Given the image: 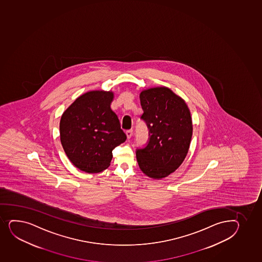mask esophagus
I'll list each match as a JSON object with an SVG mask.
<instances>
[{
	"label": "esophagus",
	"instance_id": "obj_1",
	"mask_svg": "<svg viewBox=\"0 0 262 262\" xmlns=\"http://www.w3.org/2000/svg\"><path fill=\"white\" fill-rule=\"evenodd\" d=\"M133 129H129V130H126V136L127 138H130L133 137Z\"/></svg>",
	"mask_w": 262,
	"mask_h": 262
}]
</instances>
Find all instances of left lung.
Instances as JSON below:
<instances>
[{"instance_id": "left-lung-1", "label": "left lung", "mask_w": 262, "mask_h": 262, "mask_svg": "<svg viewBox=\"0 0 262 262\" xmlns=\"http://www.w3.org/2000/svg\"><path fill=\"white\" fill-rule=\"evenodd\" d=\"M141 119L149 129V141L137 149L141 170L149 178H166L185 159L191 141L190 112L181 97L165 86L142 91Z\"/></svg>"}]
</instances>
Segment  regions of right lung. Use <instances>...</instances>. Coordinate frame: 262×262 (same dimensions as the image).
Masks as SVG:
<instances>
[{"label": "right lung", "mask_w": 262, "mask_h": 262, "mask_svg": "<svg viewBox=\"0 0 262 262\" xmlns=\"http://www.w3.org/2000/svg\"><path fill=\"white\" fill-rule=\"evenodd\" d=\"M113 92L91 91L79 96L64 112L60 142L74 166L99 173L110 166L113 150L126 140L118 116L111 109Z\"/></svg>", "instance_id": "right-lung-1"}]
</instances>
